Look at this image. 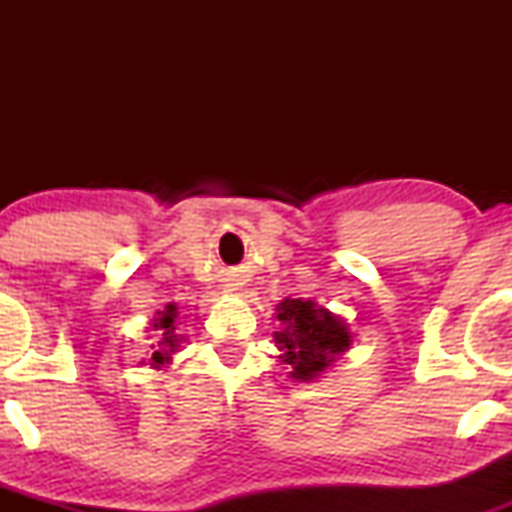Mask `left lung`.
Returning <instances> with one entry per match:
<instances>
[{
  "label": "left lung",
  "instance_id": "left-lung-1",
  "mask_svg": "<svg viewBox=\"0 0 512 512\" xmlns=\"http://www.w3.org/2000/svg\"><path fill=\"white\" fill-rule=\"evenodd\" d=\"M276 317L284 330L274 332V339L298 380L315 378L351 344L344 322L313 301H284Z\"/></svg>",
  "mask_w": 512,
  "mask_h": 512
}]
</instances>
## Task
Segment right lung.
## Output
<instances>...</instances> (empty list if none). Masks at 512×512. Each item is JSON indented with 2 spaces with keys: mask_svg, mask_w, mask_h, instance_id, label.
<instances>
[{
  "mask_svg": "<svg viewBox=\"0 0 512 512\" xmlns=\"http://www.w3.org/2000/svg\"><path fill=\"white\" fill-rule=\"evenodd\" d=\"M156 330H163V342L158 344L161 346V351H154V363H163L168 358V351H173L175 346H178V337H175V305H168L166 313H163V317H158V320L154 322Z\"/></svg>",
  "mask_w": 512,
  "mask_h": 512,
  "instance_id": "1",
  "label": "right lung"
}]
</instances>
